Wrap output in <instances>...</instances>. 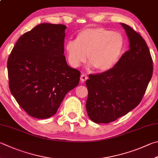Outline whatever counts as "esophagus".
I'll return each mask as SVG.
<instances>
[{"label": "esophagus", "instance_id": "obj_1", "mask_svg": "<svg viewBox=\"0 0 158 158\" xmlns=\"http://www.w3.org/2000/svg\"><path fill=\"white\" fill-rule=\"evenodd\" d=\"M87 79H88V77L85 75V74H82L81 75V77H80V81H81V82H84L86 81Z\"/></svg>", "mask_w": 158, "mask_h": 158}]
</instances>
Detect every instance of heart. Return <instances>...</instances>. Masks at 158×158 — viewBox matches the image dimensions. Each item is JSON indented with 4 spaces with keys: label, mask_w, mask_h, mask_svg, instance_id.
<instances>
[{
    "label": "heart",
    "mask_w": 158,
    "mask_h": 158,
    "mask_svg": "<svg viewBox=\"0 0 158 158\" xmlns=\"http://www.w3.org/2000/svg\"><path fill=\"white\" fill-rule=\"evenodd\" d=\"M124 48L119 33L103 27H88L77 34L75 41L65 45L70 65L77 68L88 56L89 64L99 73L110 70L119 61Z\"/></svg>",
    "instance_id": "heart-1"
}]
</instances>
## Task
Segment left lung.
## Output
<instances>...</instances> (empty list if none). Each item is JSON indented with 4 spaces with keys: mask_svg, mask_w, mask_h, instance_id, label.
Instances as JSON below:
<instances>
[{
    "mask_svg": "<svg viewBox=\"0 0 158 158\" xmlns=\"http://www.w3.org/2000/svg\"><path fill=\"white\" fill-rule=\"evenodd\" d=\"M129 42V50L113 69L90 74L85 84L86 111L92 121H115L138 105L153 74V61L144 39L133 28L120 23Z\"/></svg>",
    "mask_w": 158,
    "mask_h": 158,
    "instance_id": "8db88e82",
    "label": "left lung"
}]
</instances>
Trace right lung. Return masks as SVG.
<instances>
[{
    "instance_id": "1",
    "label": "right lung",
    "mask_w": 158,
    "mask_h": 158,
    "mask_svg": "<svg viewBox=\"0 0 158 158\" xmlns=\"http://www.w3.org/2000/svg\"><path fill=\"white\" fill-rule=\"evenodd\" d=\"M64 25L44 23L23 34L7 60L9 87L29 115L47 119L77 86L80 72L66 63Z\"/></svg>"
}]
</instances>
